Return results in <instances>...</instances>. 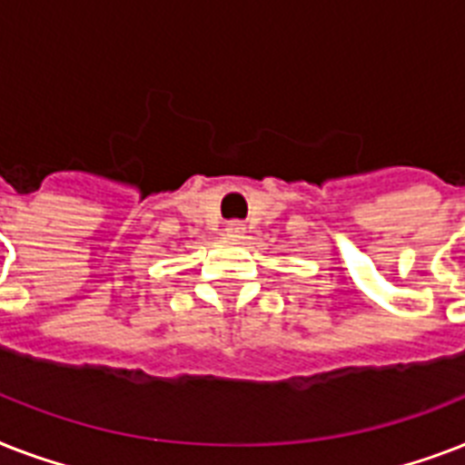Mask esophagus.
<instances>
[{
    "instance_id": "esophagus-1",
    "label": "esophagus",
    "mask_w": 465,
    "mask_h": 465,
    "mask_svg": "<svg viewBox=\"0 0 465 465\" xmlns=\"http://www.w3.org/2000/svg\"><path fill=\"white\" fill-rule=\"evenodd\" d=\"M226 236H233V239H239V236H243L246 233V224L243 222H239V219H233V222H229L226 224Z\"/></svg>"
}]
</instances>
